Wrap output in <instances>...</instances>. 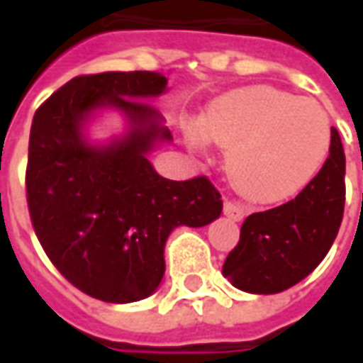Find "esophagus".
Segmentation results:
<instances>
[{
	"label": "esophagus",
	"instance_id": "1",
	"mask_svg": "<svg viewBox=\"0 0 363 363\" xmlns=\"http://www.w3.org/2000/svg\"><path fill=\"white\" fill-rule=\"evenodd\" d=\"M223 213L228 216L229 220L241 221L245 218V208L243 206L235 204V202H225V204H223Z\"/></svg>",
	"mask_w": 363,
	"mask_h": 363
}]
</instances>
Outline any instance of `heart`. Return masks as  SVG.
<instances>
[{
  "instance_id": "1",
  "label": "heart",
  "mask_w": 363,
  "mask_h": 363,
  "mask_svg": "<svg viewBox=\"0 0 363 363\" xmlns=\"http://www.w3.org/2000/svg\"><path fill=\"white\" fill-rule=\"evenodd\" d=\"M200 132L229 147L225 171L245 198L274 204L311 181L327 157L330 120L311 99L270 85L229 91L206 106ZM190 143L200 138L190 134Z\"/></svg>"
}]
</instances>
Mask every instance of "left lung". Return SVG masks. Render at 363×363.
Masks as SVG:
<instances>
[{"instance_id":"8db88e82","label":"left lung","mask_w":363,"mask_h":363,"mask_svg":"<svg viewBox=\"0 0 363 363\" xmlns=\"http://www.w3.org/2000/svg\"><path fill=\"white\" fill-rule=\"evenodd\" d=\"M342 142L330 128V150L317 177L294 200L251 213L221 274L249 294H280L319 267L335 243L344 213Z\"/></svg>"}]
</instances>
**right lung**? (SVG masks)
<instances>
[{
    "instance_id": "obj_1",
    "label": "right lung",
    "mask_w": 363,
    "mask_h": 363,
    "mask_svg": "<svg viewBox=\"0 0 363 363\" xmlns=\"http://www.w3.org/2000/svg\"><path fill=\"white\" fill-rule=\"evenodd\" d=\"M167 91L157 72L79 75L35 112L27 200L33 228L62 276L108 303L150 297L165 274V243L179 225L218 220L221 194L206 177L169 181L150 153L173 135L145 99ZM116 110L125 132L89 138L90 122Z\"/></svg>"
}]
</instances>
